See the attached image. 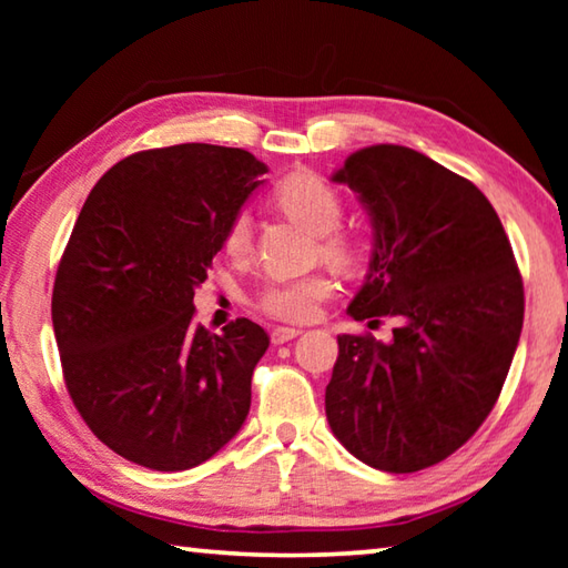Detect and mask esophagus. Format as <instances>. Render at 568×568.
Here are the masks:
<instances>
[{"label":"esophagus","mask_w":568,"mask_h":568,"mask_svg":"<svg viewBox=\"0 0 568 568\" xmlns=\"http://www.w3.org/2000/svg\"><path fill=\"white\" fill-rule=\"evenodd\" d=\"M297 335H301V331H297V328H275L273 335H271V341H273V345H283L287 341L297 338Z\"/></svg>","instance_id":"esophagus-1"}]
</instances>
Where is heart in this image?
<instances>
[{
  "label": "heart",
  "mask_w": 568,
  "mask_h": 568,
  "mask_svg": "<svg viewBox=\"0 0 568 568\" xmlns=\"http://www.w3.org/2000/svg\"><path fill=\"white\" fill-rule=\"evenodd\" d=\"M275 205L283 213L303 225L307 233L321 235V255L338 267H348L355 261V250L343 235H335L343 220V200L328 182L295 172L281 180L273 190ZM253 245V223L247 213H237L230 220L223 235L227 255L243 257ZM333 283L325 273H311L297 277H281L267 283L257 295V307L265 315L283 323H307L315 318L321 303L331 295Z\"/></svg>",
  "instance_id": "heart-1"
}]
</instances>
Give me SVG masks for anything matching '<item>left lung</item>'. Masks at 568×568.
<instances>
[{"mask_svg": "<svg viewBox=\"0 0 568 568\" xmlns=\"http://www.w3.org/2000/svg\"><path fill=\"white\" fill-rule=\"evenodd\" d=\"M331 180L358 195L373 227L351 318L393 315L398 328L388 343L338 335L325 416L363 464L413 474L491 413L521 338L524 283L484 192L423 152L363 148Z\"/></svg>", "mask_w": 568, "mask_h": 568, "instance_id": "1", "label": "left lung"}]
</instances>
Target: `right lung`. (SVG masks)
Here are the masks:
<instances>
[{"label": "right lung", "instance_id": "right-lung-1", "mask_svg": "<svg viewBox=\"0 0 568 568\" xmlns=\"http://www.w3.org/2000/svg\"><path fill=\"white\" fill-rule=\"evenodd\" d=\"M265 172L247 150L185 142L120 160L84 200L54 277V338L80 416L132 464L187 470L243 428L271 338L247 318L205 331L192 297Z\"/></svg>", "mask_w": 568, "mask_h": 568}]
</instances>
